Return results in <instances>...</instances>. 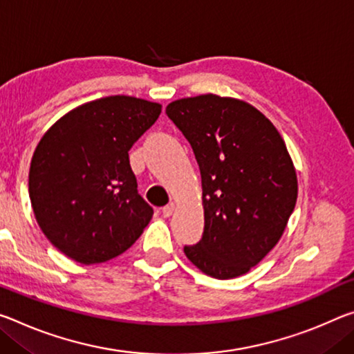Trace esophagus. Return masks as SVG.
<instances>
[{
  "label": "esophagus",
  "mask_w": 354,
  "mask_h": 354,
  "mask_svg": "<svg viewBox=\"0 0 354 354\" xmlns=\"http://www.w3.org/2000/svg\"><path fill=\"white\" fill-rule=\"evenodd\" d=\"M175 207H176L175 203L171 201V203H168L167 206L162 207V214H164V217H170L173 212H175Z\"/></svg>",
  "instance_id": "34e87169"
}]
</instances>
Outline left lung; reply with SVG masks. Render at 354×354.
<instances>
[{
	"mask_svg": "<svg viewBox=\"0 0 354 354\" xmlns=\"http://www.w3.org/2000/svg\"><path fill=\"white\" fill-rule=\"evenodd\" d=\"M167 115L194 149L203 189V238L184 254L206 276H243L276 248L295 209L298 176L287 145L236 97L178 99Z\"/></svg>",
	"mask_w": 354,
	"mask_h": 354,
	"instance_id": "1",
	"label": "left lung"
}]
</instances>
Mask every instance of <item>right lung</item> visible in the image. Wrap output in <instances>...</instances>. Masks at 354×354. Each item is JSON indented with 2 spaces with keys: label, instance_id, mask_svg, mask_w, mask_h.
Segmentation results:
<instances>
[{
  "label": "right lung",
  "instance_id": "1",
  "mask_svg": "<svg viewBox=\"0 0 354 354\" xmlns=\"http://www.w3.org/2000/svg\"><path fill=\"white\" fill-rule=\"evenodd\" d=\"M162 105L109 96L75 106L44 133L28 190L42 233L82 265L121 255L140 238L153 207L137 192L129 149Z\"/></svg>",
  "mask_w": 354,
  "mask_h": 354
}]
</instances>
